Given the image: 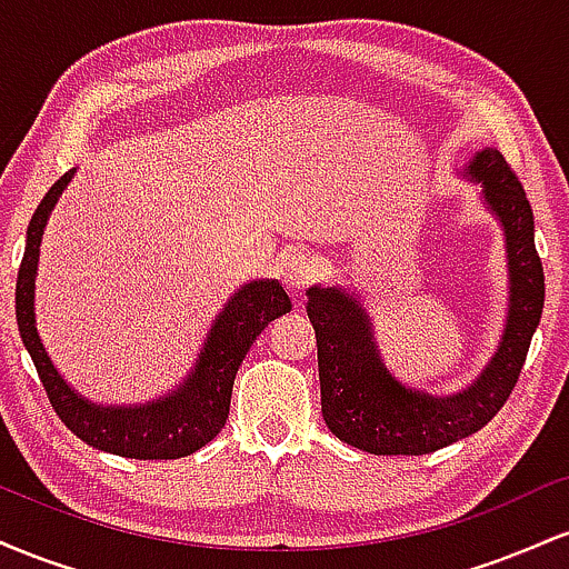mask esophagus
<instances>
[{"mask_svg":"<svg viewBox=\"0 0 569 569\" xmlns=\"http://www.w3.org/2000/svg\"><path fill=\"white\" fill-rule=\"evenodd\" d=\"M316 276V264L312 259L302 251H291L286 253V259L280 262V278H283L286 289L297 293L299 289H305V283Z\"/></svg>","mask_w":569,"mask_h":569,"instance_id":"obj_1","label":"esophagus"}]
</instances>
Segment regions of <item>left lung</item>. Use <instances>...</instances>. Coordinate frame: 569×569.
Segmentation results:
<instances>
[{
    "mask_svg": "<svg viewBox=\"0 0 569 569\" xmlns=\"http://www.w3.org/2000/svg\"><path fill=\"white\" fill-rule=\"evenodd\" d=\"M457 173L481 184L479 198L502 227L508 262V312L498 350L468 388L433 396L403 385L385 367L375 326L356 291L342 286L307 289L323 420L339 441L369 455H428L485 428L511 396L543 316V264L535 251L532 208L519 179L492 147L479 149Z\"/></svg>",
    "mask_w": 569,
    "mask_h": 569,
    "instance_id": "8db88e82",
    "label": "left lung"
}]
</instances>
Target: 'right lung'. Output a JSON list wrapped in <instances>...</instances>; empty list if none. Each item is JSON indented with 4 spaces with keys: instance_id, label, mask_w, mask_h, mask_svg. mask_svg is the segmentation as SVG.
I'll use <instances>...</instances> for the list:
<instances>
[{
    "instance_id": "1",
    "label": "right lung",
    "mask_w": 569,
    "mask_h": 569,
    "mask_svg": "<svg viewBox=\"0 0 569 569\" xmlns=\"http://www.w3.org/2000/svg\"><path fill=\"white\" fill-rule=\"evenodd\" d=\"M77 168H71L48 189L26 230V251L16 283L18 331L34 361L44 393L56 415L77 439L101 452L130 460H176L206 447L224 428L238 367L253 339L278 316L291 310L289 293L272 278L243 283L213 318L194 367L168 393L143 403H96L77 393L50 361L37 331V270L39 248L58 198Z\"/></svg>"
}]
</instances>
